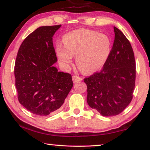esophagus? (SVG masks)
<instances>
[{
	"instance_id": "obj_1",
	"label": "esophagus",
	"mask_w": 150,
	"mask_h": 150,
	"mask_svg": "<svg viewBox=\"0 0 150 150\" xmlns=\"http://www.w3.org/2000/svg\"><path fill=\"white\" fill-rule=\"evenodd\" d=\"M72 79H73V83H77V82H78V81H80L82 80V78L78 77V76L73 75L72 77Z\"/></svg>"
}]
</instances>
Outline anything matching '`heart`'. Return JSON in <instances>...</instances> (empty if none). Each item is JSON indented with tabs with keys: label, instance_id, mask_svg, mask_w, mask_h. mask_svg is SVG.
<instances>
[{
	"label": "heart",
	"instance_id": "obj_1",
	"mask_svg": "<svg viewBox=\"0 0 150 150\" xmlns=\"http://www.w3.org/2000/svg\"><path fill=\"white\" fill-rule=\"evenodd\" d=\"M64 47L58 44L57 55L65 69L72 64L76 56V64L84 73L97 71L105 65L111 51V42L105 34L87 29H79L67 33L63 39Z\"/></svg>",
	"mask_w": 150,
	"mask_h": 150
}]
</instances>
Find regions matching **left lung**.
Instances as JSON below:
<instances>
[{
  "instance_id": "left-lung-1",
  "label": "left lung",
  "mask_w": 150,
  "mask_h": 150,
  "mask_svg": "<svg viewBox=\"0 0 150 150\" xmlns=\"http://www.w3.org/2000/svg\"><path fill=\"white\" fill-rule=\"evenodd\" d=\"M112 48L100 72L84 79L87 100L91 108L104 116L118 115L130 103L135 87L136 62L131 44L114 26Z\"/></svg>"
}]
</instances>
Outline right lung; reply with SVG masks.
Here are the masks:
<instances>
[{"label": "right lung", "instance_id": "1", "mask_svg": "<svg viewBox=\"0 0 150 150\" xmlns=\"http://www.w3.org/2000/svg\"><path fill=\"white\" fill-rule=\"evenodd\" d=\"M62 26H42L24 39L14 66L19 103L38 116L55 113L73 85L69 73L58 71L53 36Z\"/></svg>", "mask_w": 150, "mask_h": 150}]
</instances>
